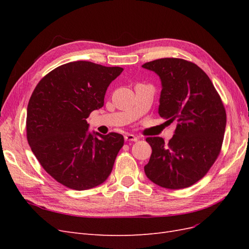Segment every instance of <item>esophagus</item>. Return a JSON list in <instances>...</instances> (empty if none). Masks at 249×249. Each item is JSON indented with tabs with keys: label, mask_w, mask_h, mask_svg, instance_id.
I'll use <instances>...</instances> for the list:
<instances>
[{
	"label": "esophagus",
	"mask_w": 249,
	"mask_h": 249,
	"mask_svg": "<svg viewBox=\"0 0 249 249\" xmlns=\"http://www.w3.org/2000/svg\"><path fill=\"white\" fill-rule=\"evenodd\" d=\"M124 140L125 141H137L138 138L133 134H126L124 136Z\"/></svg>",
	"instance_id": "obj_1"
}]
</instances>
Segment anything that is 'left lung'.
I'll use <instances>...</instances> for the list:
<instances>
[{
  "label": "left lung",
  "instance_id": "8db88e82",
  "mask_svg": "<svg viewBox=\"0 0 249 249\" xmlns=\"http://www.w3.org/2000/svg\"><path fill=\"white\" fill-rule=\"evenodd\" d=\"M142 67L161 79L159 114L176 123L175 135L165 144L161 137H147L152 156L146 177L166 189L190 187L207 175L219 156L227 113L212 81L200 67L178 58H162Z\"/></svg>",
  "mask_w": 249,
  "mask_h": 249
}]
</instances>
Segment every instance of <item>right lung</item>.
I'll return each mask as SVG.
<instances>
[{"label":"right lung","instance_id":"add662e5","mask_svg":"<svg viewBox=\"0 0 249 249\" xmlns=\"http://www.w3.org/2000/svg\"><path fill=\"white\" fill-rule=\"evenodd\" d=\"M123 71L89 61L66 63L44 76L30 97L29 145L43 169L67 188L91 189L110 176L124 136L90 133L86 118L104 106L108 86Z\"/></svg>","mask_w":249,"mask_h":249}]
</instances>
